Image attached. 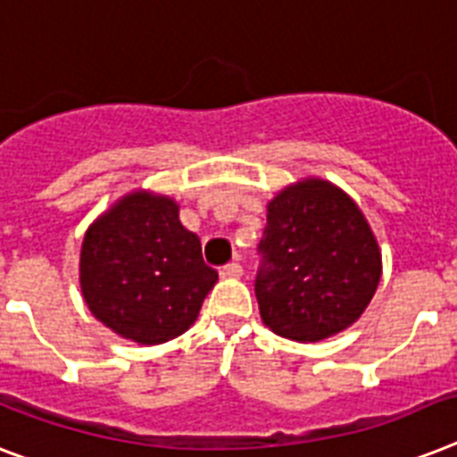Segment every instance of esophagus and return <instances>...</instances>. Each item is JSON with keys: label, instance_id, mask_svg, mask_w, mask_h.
Wrapping results in <instances>:
<instances>
[{"label": "esophagus", "instance_id": "esophagus-1", "mask_svg": "<svg viewBox=\"0 0 457 457\" xmlns=\"http://www.w3.org/2000/svg\"><path fill=\"white\" fill-rule=\"evenodd\" d=\"M244 267L239 262H228V265L220 267V277H241Z\"/></svg>", "mask_w": 457, "mask_h": 457}]
</instances>
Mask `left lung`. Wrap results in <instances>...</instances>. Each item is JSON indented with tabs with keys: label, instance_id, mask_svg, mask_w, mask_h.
Returning <instances> with one entry per match:
<instances>
[{
	"label": "left lung",
	"instance_id": "left-lung-1",
	"mask_svg": "<svg viewBox=\"0 0 457 457\" xmlns=\"http://www.w3.org/2000/svg\"><path fill=\"white\" fill-rule=\"evenodd\" d=\"M255 298L277 336L317 343L354 324L380 281V251L350 196L305 180L274 196L258 244Z\"/></svg>",
	"mask_w": 457,
	"mask_h": 457
}]
</instances>
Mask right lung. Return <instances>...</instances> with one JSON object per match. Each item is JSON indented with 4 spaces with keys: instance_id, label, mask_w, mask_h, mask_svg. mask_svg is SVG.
<instances>
[{
    "instance_id": "obj_1",
    "label": "right lung",
    "mask_w": 457,
    "mask_h": 457,
    "mask_svg": "<svg viewBox=\"0 0 457 457\" xmlns=\"http://www.w3.org/2000/svg\"><path fill=\"white\" fill-rule=\"evenodd\" d=\"M81 293L107 328L159 345L195 324L218 272L166 196L133 192L91 225L81 246Z\"/></svg>"
}]
</instances>
